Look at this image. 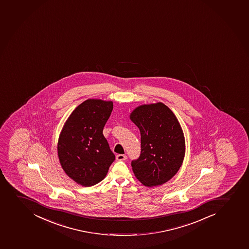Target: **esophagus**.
<instances>
[{"label":"esophagus","instance_id":"1","mask_svg":"<svg viewBox=\"0 0 249 249\" xmlns=\"http://www.w3.org/2000/svg\"><path fill=\"white\" fill-rule=\"evenodd\" d=\"M127 159V157L125 155V154H118L117 156H116V159L118 160V161H124V160H126Z\"/></svg>","mask_w":249,"mask_h":249}]
</instances>
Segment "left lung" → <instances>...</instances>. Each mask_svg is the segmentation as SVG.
Instances as JSON below:
<instances>
[{"label":"left lung","instance_id":"8db88e82","mask_svg":"<svg viewBox=\"0 0 249 249\" xmlns=\"http://www.w3.org/2000/svg\"><path fill=\"white\" fill-rule=\"evenodd\" d=\"M130 118L141 131V155L131 161L134 174L148 187L167 182L185 158V136L177 117L159 102L138 106Z\"/></svg>","mask_w":249,"mask_h":249}]
</instances>
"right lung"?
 Listing matches in <instances>:
<instances>
[{
    "mask_svg": "<svg viewBox=\"0 0 249 249\" xmlns=\"http://www.w3.org/2000/svg\"><path fill=\"white\" fill-rule=\"evenodd\" d=\"M113 108L112 101L86 100L72 111L59 135L57 150L62 168L85 187L100 182L115 160L103 135Z\"/></svg>",
    "mask_w": 249,
    "mask_h": 249,
    "instance_id": "obj_1",
    "label": "right lung"
}]
</instances>
